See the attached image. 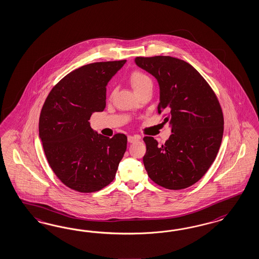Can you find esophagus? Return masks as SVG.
<instances>
[{
    "label": "esophagus",
    "instance_id": "esophagus-1",
    "mask_svg": "<svg viewBox=\"0 0 259 259\" xmlns=\"http://www.w3.org/2000/svg\"><path fill=\"white\" fill-rule=\"evenodd\" d=\"M139 140H140V136H138V135H135V136L130 135V136H127V142L130 144H133V143H135V142Z\"/></svg>",
    "mask_w": 259,
    "mask_h": 259
}]
</instances>
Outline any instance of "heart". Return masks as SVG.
Here are the masks:
<instances>
[{"instance_id": "1", "label": "heart", "mask_w": 259, "mask_h": 259, "mask_svg": "<svg viewBox=\"0 0 259 259\" xmlns=\"http://www.w3.org/2000/svg\"><path fill=\"white\" fill-rule=\"evenodd\" d=\"M130 81H131V84L135 92L143 89L147 86H149V85H152V81L148 74L140 72V71L133 72V74H131Z\"/></svg>"}]
</instances>
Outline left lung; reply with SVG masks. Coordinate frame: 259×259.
I'll return each mask as SVG.
<instances>
[{"label": "left lung", "instance_id": "1", "mask_svg": "<svg viewBox=\"0 0 259 259\" xmlns=\"http://www.w3.org/2000/svg\"><path fill=\"white\" fill-rule=\"evenodd\" d=\"M136 65L157 79L158 112H167L171 133L164 145L150 136L143 158L148 177L167 189H185L206 173L217 157L223 135V114L213 90L185 60L157 56L137 57Z\"/></svg>", "mask_w": 259, "mask_h": 259}]
</instances>
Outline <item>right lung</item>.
<instances>
[{"mask_svg": "<svg viewBox=\"0 0 259 259\" xmlns=\"http://www.w3.org/2000/svg\"><path fill=\"white\" fill-rule=\"evenodd\" d=\"M95 62L75 69L53 88L40 111L38 134L54 173L69 188L96 192L111 184L126 149V136L112 138L90 126L106 107L107 85L126 63Z\"/></svg>", "mask_w": 259, "mask_h": 259, "instance_id": "1", "label": "right lung"}]
</instances>
